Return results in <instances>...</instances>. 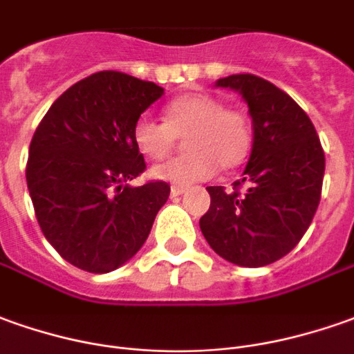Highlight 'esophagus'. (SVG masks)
I'll return each instance as SVG.
<instances>
[{"label": "esophagus", "mask_w": 354, "mask_h": 354, "mask_svg": "<svg viewBox=\"0 0 354 354\" xmlns=\"http://www.w3.org/2000/svg\"><path fill=\"white\" fill-rule=\"evenodd\" d=\"M187 191L185 187H179V185H173L171 187V196H179V194H183V192Z\"/></svg>", "instance_id": "1"}]
</instances>
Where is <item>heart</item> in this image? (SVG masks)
<instances>
[{
  "label": "heart",
  "mask_w": 354,
  "mask_h": 354,
  "mask_svg": "<svg viewBox=\"0 0 354 354\" xmlns=\"http://www.w3.org/2000/svg\"><path fill=\"white\" fill-rule=\"evenodd\" d=\"M185 136L187 152L152 169L156 179L187 187L218 171L243 165L252 148V125L245 111L225 107L218 96L194 92L163 107V121L140 117L133 127L136 150L148 160H163Z\"/></svg>",
  "instance_id": "1"
}]
</instances>
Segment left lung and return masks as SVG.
<instances>
[{"label": "left lung", "instance_id": "8db88e82", "mask_svg": "<svg viewBox=\"0 0 354 354\" xmlns=\"http://www.w3.org/2000/svg\"><path fill=\"white\" fill-rule=\"evenodd\" d=\"M216 86L237 90L252 117V152L233 191L208 187L202 235L227 262L268 266L289 254L318 209L326 156L304 109L256 75H229ZM245 192H240V187Z\"/></svg>", "mask_w": 354, "mask_h": 354}]
</instances>
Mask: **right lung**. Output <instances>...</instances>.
<instances>
[{
    "label": "right lung",
    "instance_id": "1",
    "mask_svg": "<svg viewBox=\"0 0 354 354\" xmlns=\"http://www.w3.org/2000/svg\"><path fill=\"white\" fill-rule=\"evenodd\" d=\"M162 86L100 71L55 100L34 133L26 185L44 237L90 274L117 270L140 250L169 185L131 187L146 169L133 127Z\"/></svg>",
    "mask_w": 354,
    "mask_h": 354
}]
</instances>
